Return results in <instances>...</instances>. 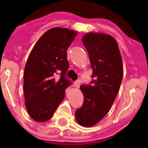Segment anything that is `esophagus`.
<instances>
[{"mask_svg": "<svg viewBox=\"0 0 148 148\" xmlns=\"http://www.w3.org/2000/svg\"><path fill=\"white\" fill-rule=\"evenodd\" d=\"M81 83H82V82H81L80 80H77L76 82H74V86L76 87V88H78V87L81 85Z\"/></svg>", "mask_w": 148, "mask_h": 148, "instance_id": "esophagus-1", "label": "esophagus"}]
</instances>
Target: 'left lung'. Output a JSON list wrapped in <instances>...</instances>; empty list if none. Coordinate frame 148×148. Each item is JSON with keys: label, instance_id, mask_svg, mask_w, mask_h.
Instances as JSON below:
<instances>
[{"label": "left lung", "instance_id": "left-lung-1", "mask_svg": "<svg viewBox=\"0 0 148 148\" xmlns=\"http://www.w3.org/2000/svg\"><path fill=\"white\" fill-rule=\"evenodd\" d=\"M93 69L92 84L82 85L84 95L82 108L75 112L77 122L93 127L109 112L121 85L123 68L116 40L111 36L88 32L82 37Z\"/></svg>", "mask_w": 148, "mask_h": 148}]
</instances>
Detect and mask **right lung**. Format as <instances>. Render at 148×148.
<instances>
[{
    "mask_svg": "<svg viewBox=\"0 0 148 148\" xmlns=\"http://www.w3.org/2000/svg\"><path fill=\"white\" fill-rule=\"evenodd\" d=\"M77 35L65 28H53L42 36L29 54L24 71L25 104L35 121L51 119L65 96L71 82L65 77L69 67L66 50ZM60 73L61 77L55 76Z\"/></svg>",
    "mask_w": 148,
    "mask_h": 148,
    "instance_id": "obj_1",
    "label": "right lung"
}]
</instances>
